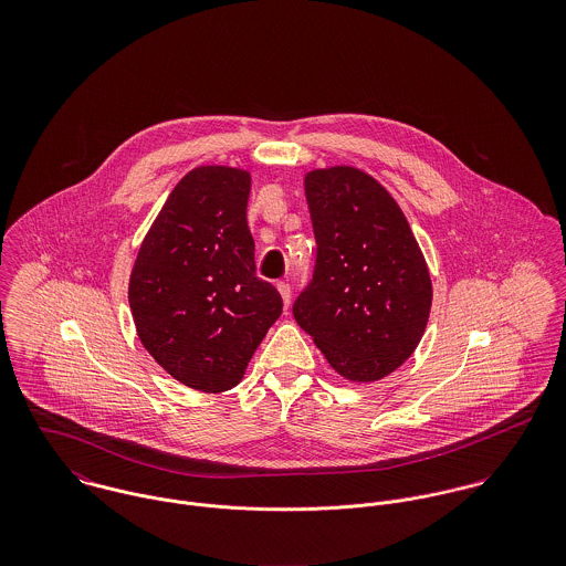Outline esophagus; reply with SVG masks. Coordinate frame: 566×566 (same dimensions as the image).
I'll return each mask as SVG.
<instances>
[{"instance_id": "34e87169", "label": "esophagus", "mask_w": 566, "mask_h": 566, "mask_svg": "<svg viewBox=\"0 0 566 566\" xmlns=\"http://www.w3.org/2000/svg\"><path fill=\"white\" fill-rule=\"evenodd\" d=\"M276 290H279V294H281V298H283V305L290 307V301H292V287H290V283L279 281V283H276Z\"/></svg>"}]
</instances>
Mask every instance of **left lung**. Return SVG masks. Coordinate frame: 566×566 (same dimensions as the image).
Listing matches in <instances>:
<instances>
[{
    "label": "left lung",
    "instance_id": "8db88e82",
    "mask_svg": "<svg viewBox=\"0 0 566 566\" xmlns=\"http://www.w3.org/2000/svg\"><path fill=\"white\" fill-rule=\"evenodd\" d=\"M316 265L292 312L335 373L379 381L418 346L431 310L424 256L395 198L355 167L314 169Z\"/></svg>",
    "mask_w": 566,
    "mask_h": 566
}]
</instances>
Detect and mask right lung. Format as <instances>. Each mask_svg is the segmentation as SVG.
I'll list each match as a JSON object with an SVG mask.
<instances>
[{"label":"right lung","instance_id":"add662e5","mask_svg":"<svg viewBox=\"0 0 566 566\" xmlns=\"http://www.w3.org/2000/svg\"><path fill=\"white\" fill-rule=\"evenodd\" d=\"M248 193L243 169H191L165 200L130 274L142 344L193 390L235 388L283 312L276 287L256 276Z\"/></svg>","mask_w":566,"mask_h":566}]
</instances>
